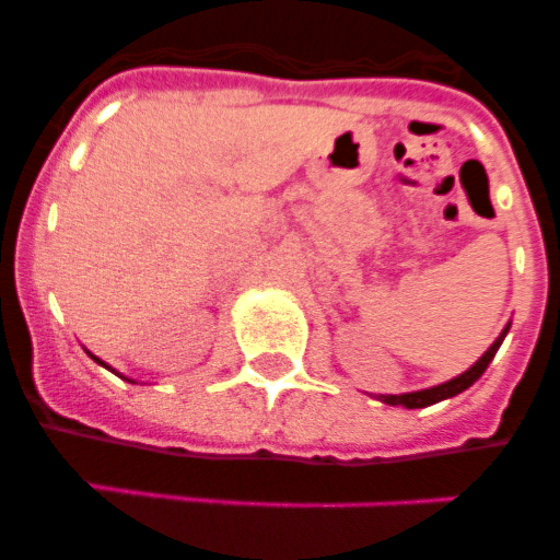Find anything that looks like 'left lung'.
I'll list each match as a JSON object with an SVG mask.
<instances>
[{"label": "left lung", "instance_id": "left-lung-1", "mask_svg": "<svg viewBox=\"0 0 560 560\" xmlns=\"http://www.w3.org/2000/svg\"><path fill=\"white\" fill-rule=\"evenodd\" d=\"M504 334H508V328L502 330V336H499L497 341H493L491 348L485 350L482 359L474 364L471 370H465L463 375H457V378L446 381V384H440V387H432V389H420V393H407V395H378L384 404H389V407H407V409H420V407H432V404H438V400H446L452 398V395L463 393V389H468L474 384V381L479 378V375L488 370V364L493 361V355H497L499 345H502Z\"/></svg>", "mask_w": 560, "mask_h": 560}]
</instances>
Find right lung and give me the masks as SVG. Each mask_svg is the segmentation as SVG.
<instances>
[{
  "label": "right lung",
  "mask_w": 560,
  "mask_h": 560,
  "mask_svg": "<svg viewBox=\"0 0 560 560\" xmlns=\"http://www.w3.org/2000/svg\"><path fill=\"white\" fill-rule=\"evenodd\" d=\"M95 361H97V364H103V361H101V359H95Z\"/></svg>",
  "instance_id": "obj_1"
}]
</instances>
